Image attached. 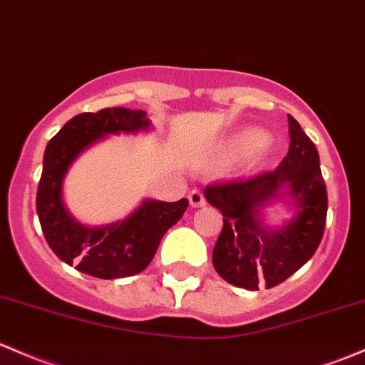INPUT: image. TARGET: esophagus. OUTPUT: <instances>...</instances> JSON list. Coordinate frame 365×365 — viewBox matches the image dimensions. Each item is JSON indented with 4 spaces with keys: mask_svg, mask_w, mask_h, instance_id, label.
<instances>
[{
    "mask_svg": "<svg viewBox=\"0 0 365 365\" xmlns=\"http://www.w3.org/2000/svg\"><path fill=\"white\" fill-rule=\"evenodd\" d=\"M189 201H190V205L194 206V208H199V206H205L206 205V197H205V194H202L201 189L190 190Z\"/></svg>",
    "mask_w": 365,
    "mask_h": 365,
    "instance_id": "1",
    "label": "esophagus"
}]
</instances>
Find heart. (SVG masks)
Here are the masks:
<instances>
[{
	"instance_id": "obj_1",
	"label": "heart",
	"mask_w": 365,
	"mask_h": 365,
	"mask_svg": "<svg viewBox=\"0 0 365 365\" xmlns=\"http://www.w3.org/2000/svg\"><path fill=\"white\" fill-rule=\"evenodd\" d=\"M266 141L264 134L257 129H248V131L240 133L234 140V150H236L240 155H247V153L255 152L257 148H260Z\"/></svg>"
}]
</instances>
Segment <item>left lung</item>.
<instances>
[{
    "instance_id": "1",
    "label": "left lung",
    "mask_w": 365,
    "mask_h": 365,
    "mask_svg": "<svg viewBox=\"0 0 365 365\" xmlns=\"http://www.w3.org/2000/svg\"><path fill=\"white\" fill-rule=\"evenodd\" d=\"M289 134V153L273 171L212 182L205 189L210 205L224 217L213 248V266L225 282L241 289H273L285 282L312 259L324 236L327 189L318 150L292 115ZM285 185L299 213L287 228L267 233L256 218V206Z\"/></svg>"
}]
</instances>
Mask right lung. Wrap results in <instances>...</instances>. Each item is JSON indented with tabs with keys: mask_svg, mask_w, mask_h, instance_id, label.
I'll list each match as a JSON object with an SVG mask.
<instances>
[{
	"mask_svg": "<svg viewBox=\"0 0 365 365\" xmlns=\"http://www.w3.org/2000/svg\"><path fill=\"white\" fill-rule=\"evenodd\" d=\"M147 112L103 108L80 113L48 141L36 192L41 231L52 252L80 273L101 279L128 278L152 262L166 231L185 213L189 201H145L124 222L89 229L70 217L61 199L63 176L80 152L105 134L134 133L148 128Z\"/></svg>",
	"mask_w": 365,
	"mask_h": 365,
	"instance_id": "obj_1",
	"label": "right lung"
}]
</instances>
